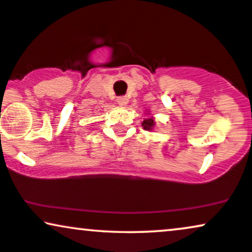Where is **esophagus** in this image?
Here are the masks:
<instances>
[{
    "instance_id": "34e87169",
    "label": "esophagus",
    "mask_w": 252,
    "mask_h": 252,
    "mask_svg": "<svg viewBox=\"0 0 252 252\" xmlns=\"http://www.w3.org/2000/svg\"><path fill=\"white\" fill-rule=\"evenodd\" d=\"M116 101H117V103L120 104V106H126V104L128 103L129 98L126 96H119L116 98Z\"/></svg>"
}]
</instances>
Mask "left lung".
I'll list each match as a JSON object with an SVG mask.
<instances>
[{
	"label": "left lung",
	"instance_id": "obj_1",
	"mask_svg": "<svg viewBox=\"0 0 252 252\" xmlns=\"http://www.w3.org/2000/svg\"><path fill=\"white\" fill-rule=\"evenodd\" d=\"M142 126L145 130H151L152 126H155V121H154V119H152V117H150V119H146V120L143 121Z\"/></svg>",
	"mask_w": 252,
	"mask_h": 252
}]
</instances>
